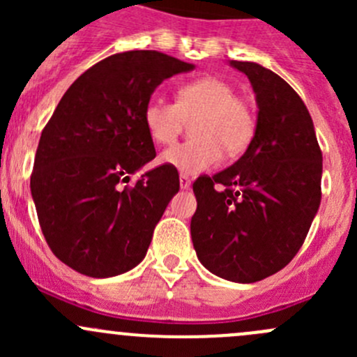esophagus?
Returning <instances> with one entry per match:
<instances>
[{
    "label": "esophagus",
    "mask_w": 357,
    "mask_h": 357,
    "mask_svg": "<svg viewBox=\"0 0 357 357\" xmlns=\"http://www.w3.org/2000/svg\"><path fill=\"white\" fill-rule=\"evenodd\" d=\"M190 185H192V179L186 174H179V186H181V190H188Z\"/></svg>",
    "instance_id": "1"
}]
</instances>
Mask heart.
Wrapping results in <instances>:
<instances>
[{
	"mask_svg": "<svg viewBox=\"0 0 357 357\" xmlns=\"http://www.w3.org/2000/svg\"><path fill=\"white\" fill-rule=\"evenodd\" d=\"M149 136L157 145H171L186 122L195 139L162 152L160 162L181 174H199L221 160L222 150L236 155L247 149L255 132V115L247 100L219 77H200L183 84L176 103L152 96L143 110Z\"/></svg>",
	"mask_w": 357,
	"mask_h": 357,
	"instance_id": "1",
	"label": "heart"
}]
</instances>
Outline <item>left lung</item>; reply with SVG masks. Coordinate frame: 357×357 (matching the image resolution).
Here are the masks:
<instances>
[{
	"label": "left lung",
	"mask_w": 357,
	"mask_h": 357,
	"mask_svg": "<svg viewBox=\"0 0 357 357\" xmlns=\"http://www.w3.org/2000/svg\"><path fill=\"white\" fill-rule=\"evenodd\" d=\"M231 66L250 79L257 100L254 138L231 167L193 183L192 240L214 275L254 283L295 257L321 202L323 155L301 96L254 62Z\"/></svg>",
	"instance_id": "8db88e82"
}]
</instances>
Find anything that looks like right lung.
I'll list each match as a JSON object with an SVG mask.
<instances>
[{"label":"right lung","instance_id":"obj_1","mask_svg":"<svg viewBox=\"0 0 357 357\" xmlns=\"http://www.w3.org/2000/svg\"><path fill=\"white\" fill-rule=\"evenodd\" d=\"M192 68L152 50L115 53L72 82L43 129L31 193L46 243L75 271L109 278L145 257L179 178L158 165L129 185L155 158L143 110L164 79Z\"/></svg>","mask_w":357,"mask_h":357}]
</instances>
